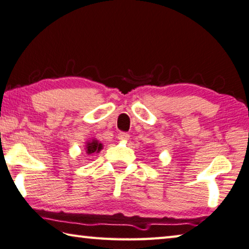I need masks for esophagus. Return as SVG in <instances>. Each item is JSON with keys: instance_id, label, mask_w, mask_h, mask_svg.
Wrapping results in <instances>:
<instances>
[{"instance_id": "esophagus-1", "label": "esophagus", "mask_w": 249, "mask_h": 249, "mask_svg": "<svg viewBox=\"0 0 249 249\" xmlns=\"http://www.w3.org/2000/svg\"><path fill=\"white\" fill-rule=\"evenodd\" d=\"M129 138H130V136L127 132H120L119 135H118V139H119L120 141H128Z\"/></svg>"}]
</instances>
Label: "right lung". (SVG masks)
<instances>
[{
  "label": "right lung",
  "mask_w": 249,
  "mask_h": 249,
  "mask_svg": "<svg viewBox=\"0 0 249 249\" xmlns=\"http://www.w3.org/2000/svg\"><path fill=\"white\" fill-rule=\"evenodd\" d=\"M85 150L87 155H92V154H98L102 150V143L98 139H91L86 141Z\"/></svg>",
  "instance_id": "add662e5"
}]
</instances>
